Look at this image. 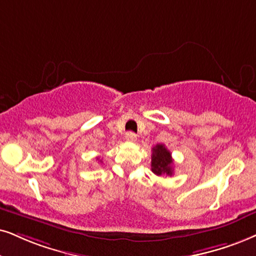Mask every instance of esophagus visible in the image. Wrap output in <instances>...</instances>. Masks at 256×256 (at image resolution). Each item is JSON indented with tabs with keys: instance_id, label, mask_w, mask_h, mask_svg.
I'll return each instance as SVG.
<instances>
[{
	"instance_id": "obj_1",
	"label": "esophagus",
	"mask_w": 256,
	"mask_h": 256,
	"mask_svg": "<svg viewBox=\"0 0 256 256\" xmlns=\"http://www.w3.org/2000/svg\"><path fill=\"white\" fill-rule=\"evenodd\" d=\"M125 138H126V140H128V142H136L137 140V134H134V132H128V134H126V136H125Z\"/></svg>"
}]
</instances>
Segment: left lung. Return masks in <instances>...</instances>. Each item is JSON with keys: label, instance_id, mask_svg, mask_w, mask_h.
<instances>
[{"label": "left lung", "instance_id": "left-lung-1", "mask_svg": "<svg viewBox=\"0 0 256 256\" xmlns=\"http://www.w3.org/2000/svg\"><path fill=\"white\" fill-rule=\"evenodd\" d=\"M174 160L171 152L168 150L164 144H157L152 148L151 156V170L157 176H172L174 174Z\"/></svg>", "mask_w": 256, "mask_h": 256}]
</instances>
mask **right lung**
<instances>
[{
    "label": "right lung",
    "mask_w": 256,
    "mask_h": 256,
    "mask_svg": "<svg viewBox=\"0 0 256 256\" xmlns=\"http://www.w3.org/2000/svg\"><path fill=\"white\" fill-rule=\"evenodd\" d=\"M98 160H99V158H98Z\"/></svg>",
    "instance_id": "1"
}]
</instances>
